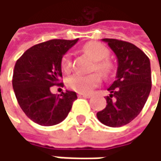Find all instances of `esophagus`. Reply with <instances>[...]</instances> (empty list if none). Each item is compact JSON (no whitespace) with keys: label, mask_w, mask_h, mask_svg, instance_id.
<instances>
[{"label":"esophagus","mask_w":161,"mask_h":161,"mask_svg":"<svg viewBox=\"0 0 161 161\" xmlns=\"http://www.w3.org/2000/svg\"><path fill=\"white\" fill-rule=\"evenodd\" d=\"M78 97H80V98H90L91 95L90 94H82V93H79Z\"/></svg>","instance_id":"34e87169"}]
</instances>
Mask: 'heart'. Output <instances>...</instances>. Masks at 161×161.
Returning <instances> with one entry per match:
<instances>
[{"label": "heart", "instance_id": "1", "mask_svg": "<svg viewBox=\"0 0 161 161\" xmlns=\"http://www.w3.org/2000/svg\"><path fill=\"white\" fill-rule=\"evenodd\" d=\"M83 50L95 61L94 68L95 70L103 76H108L112 72L113 66L111 62L105 59L109 51L103 44L99 42H89L83 47ZM61 68L65 73H68L72 69V56L70 53H66L61 58ZM101 82L100 76L96 74L89 75H75L68 78L67 86L82 94L89 93L95 86H97Z\"/></svg>", "mask_w": 161, "mask_h": 161}]
</instances>
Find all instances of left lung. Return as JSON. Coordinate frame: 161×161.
Wrapping results in <instances>:
<instances>
[{"mask_svg":"<svg viewBox=\"0 0 161 161\" xmlns=\"http://www.w3.org/2000/svg\"><path fill=\"white\" fill-rule=\"evenodd\" d=\"M117 58L115 80L108 90L106 107L97 113L98 119L117 128L132 121L144 108L151 90L150 60L133 44L116 39H103Z\"/></svg>","mask_w":161,"mask_h":161,"instance_id":"1","label":"left lung"}]
</instances>
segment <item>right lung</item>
Segmentation results:
<instances>
[{
    "label": "right lung",
    "instance_id": "right-lung-1",
    "mask_svg": "<svg viewBox=\"0 0 161 161\" xmlns=\"http://www.w3.org/2000/svg\"><path fill=\"white\" fill-rule=\"evenodd\" d=\"M77 41L49 40L31 47L16 60L12 83L17 103L31 120L41 126L63 121L77 99L75 91L60 95L50 91L51 86L61 84V58Z\"/></svg>",
    "mask_w": 161,
    "mask_h": 161
}]
</instances>
